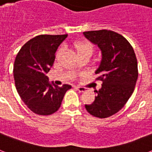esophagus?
I'll list each match as a JSON object with an SVG mask.
<instances>
[{
  "label": "esophagus",
  "instance_id": "esophagus-1",
  "mask_svg": "<svg viewBox=\"0 0 152 152\" xmlns=\"http://www.w3.org/2000/svg\"><path fill=\"white\" fill-rule=\"evenodd\" d=\"M76 89H77L80 92H84V91H87V89L85 88H82V87H76Z\"/></svg>",
  "mask_w": 152,
  "mask_h": 152
}]
</instances>
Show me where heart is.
Masks as SVG:
<instances>
[{"label":"heart","instance_id":"obj_1","mask_svg":"<svg viewBox=\"0 0 152 152\" xmlns=\"http://www.w3.org/2000/svg\"><path fill=\"white\" fill-rule=\"evenodd\" d=\"M73 46L80 57L84 56H88L91 57V56L94 52L93 45H91V43L87 42V41H78V42L74 43ZM63 53L64 48L61 47L56 52V57H59Z\"/></svg>","mask_w":152,"mask_h":152}]
</instances>
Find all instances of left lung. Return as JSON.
Instances as JSON below:
<instances>
[{
  "instance_id": "8db88e82",
  "label": "left lung",
  "mask_w": 152,
  "mask_h": 152,
  "mask_svg": "<svg viewBox=\"0 0 152 152\" xmlns=\"http://www.w3.org/2000/svg\"><path fill=\"white\" fill-rule=\"evenodd\" d=\"M87 39L99 46L102 61L97 80L102 81L91 104H85L95 117L107 118L124 106L134 91L138 78L137 59L132 46L125 37L111 30L84 32Z\"/></svg>"
}]
</instances>
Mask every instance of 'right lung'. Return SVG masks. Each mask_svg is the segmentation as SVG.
<instances>
[{"label": "right lung", "instance_id": "right-lung-1", "mask_svg": "<svg viewBox=\"0 0 152 152\" xmlns=\"http://www.w3.org/2000/svg\"><path fill=\"white\" fill-rule=\"evenodd\" d=\"M64 35H39L22 46L14 61L13 76L17 91L32 112L48 115L57 111L65 92L72 88L50 84L46 74L55 61L59 45L67 37Z\"/></svg>", "mask_w": 152, "mask_h": 152}]
</instances>
